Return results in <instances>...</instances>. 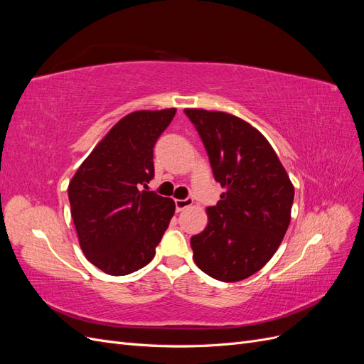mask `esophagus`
Instances as JSON below:
<instances>
[{"instance_id": "obj_1", "label": "esophagus", "mask_w": 364, "mask_h": 364, "mask_svg": "<svg viewBox=\"0 0 364 364\" xmlns=\"http://www.w3.org/2000/svg\"><path fill=\"white\" fill-rule=\"evenodd\" d=\"M193 199L191 197H186V199H176L174 203H176V211H183V209L190 208L193 205Z\"/></svg>"}]
</instances>
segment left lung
Masks as SVG:
<instances>
[{
  "label": "left lung",
  "instance_id": "obj_1",
  "mask_svg": "<svg viewBox=\"0 0 364 364\" xmlns=\"http://www.w3.org/2000/svg\"><path fill=\"white\" fill-rule=\"evenodd\" d=\"M203 141L215 181L226 188L206 208L208 225L191 237L193 257L209 277L237 282L266 266L287 232L293 183L277 153L245 119L185 109Z\"/></svg>",
  "mask_w": 364,
  "mask_h": 364
}]
</instances>
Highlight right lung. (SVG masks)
<instances>
[{
    "label": "right lung",
    "instance_id": "obj_1",
    "mask_svg": "<svg viewBox=\"0 0 364 364\" xmlns=\"http://www.w3.org/2000/svg\"><path fill=\"white\" fill-rule=\"evenodd\" d=\"M174 114L171 107L121 118L68 185L80 247L87 261L112 277L147 266L174 214L173 199L147 188L155 176L153 147Z\"/></svg>",
    "mask_w": 364,
    "mask_h": 364
}]
</instances>
